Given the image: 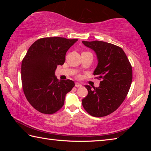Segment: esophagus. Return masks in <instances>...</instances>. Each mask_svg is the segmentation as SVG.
I'll list each match as a JSON object with an SVG mask.
<instances>
[{
  "label": "esophagus",
  "mask_w": 151,
  "mask_h": 151,
  "mask_svg": "<svg viewBox=\"0 0 151 151\" xmlns=\"http://www.w3.org/2000/svg\"><path fill=\"white\" fill-rule=\"evenodd\" d=\"M75 86H76V87H77V88L81 87L82 85H81V84L78 83H75Z\"/></svg>",
  "instance_id": "34e87169"
}]
</instances>
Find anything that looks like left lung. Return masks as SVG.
<instances>
[{"label":"left lung","instance_id":"1","mask_svg":"<svg viewBox=\"0 0 151 151\" xmlns=\"http://www.w3.org/2000/svg\"><path fill=\"white\" fill-rule=\"evenodd\" d=\"M95 52L98 65L93 75L101 79L99 87L85 86L88 94L82 101L91 116L103 117L115 111L126 98L132 80L131 63L121 47L103 41H85Z\"/></svg>","mask_w":151,"mask_h":151}]
</instances>
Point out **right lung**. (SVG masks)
Segmentation results:
<instances>
[{
	"label": "right lung",
	"instance_id": "add662e5",
	"mask_svg": "<svg viewBox=\"0 0 151 151\" xmlns=\"http://www.w3.org/2000/svg\"><path fill=\"white\" fill-rule=\"evenodd\" d=\"M77 39L47 37L30 46L21 65L22 89L32 107L43 114H53L62 108L66 94L75 86L73 81H59L55 76L58 65Z\"/></svg>",
	"mask_w": 151,
	"mask_h": 151
}]
</instances>
